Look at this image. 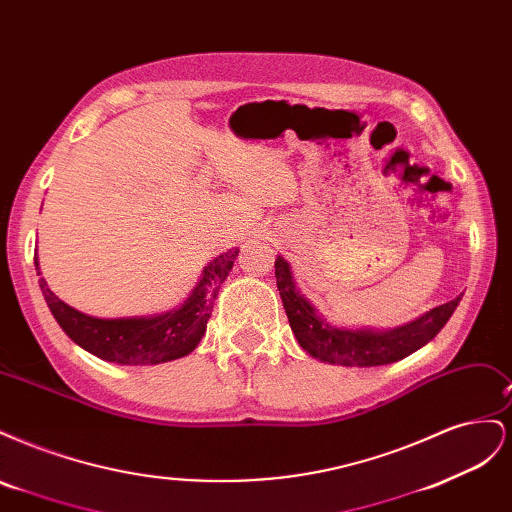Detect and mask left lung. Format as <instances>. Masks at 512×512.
I'll list each match as a JSON object with an SVG mask.
<instances>
[{
	"label": "left lung",
	"mask_w": 512,
	"mask_h": 512,
	"mask_svg": "<svg viewBox=\"0 0 512 512\" xmlns=\"http://www.w3.org/2000/svg\"><path fill=\"white\" fill-rule=\"evenodd\" d=\"M275 277L290 329L301 348L318 361L346 367H376L404 359L440 333L461 301L457 297L433 307L431 312L397 329H344L324 320L297 290L290 265L282 256L275 260Z\"/></svg>",
	"instance_id": "obj_1"
}]
</instances>
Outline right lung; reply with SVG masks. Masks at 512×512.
<instances>
[{"instance_id": "add662e5", "label": "right lung", "mask_w": 512, "mask_h": 512, "mask_svg": "<svg viewBox=\"0 0 512 512\" xmlns=\"http://www.w3.org/2000/svg\"><path fill=\"white\" fill-rule=\"evenodd\" d=\"M237 254L239 250L235 247L213 258L183 305L158 316L94 318L61 301L46 286L44 277H40L38 284L53 318L74 344L108 363L158 365L190 354L203 339L213 299L218 297V290L235 265ZM34 265L40 275L38 254L34 256Z\"/></svg>"}]
</instances>
